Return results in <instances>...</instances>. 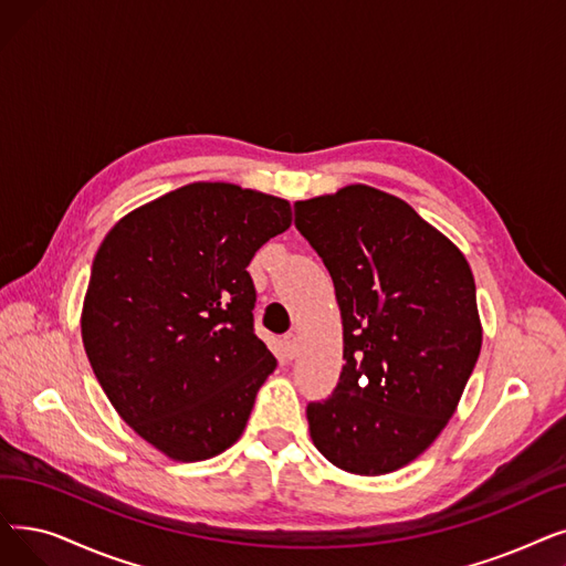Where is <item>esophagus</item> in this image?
Returning <instances> with one entry per match:
<instances>
[{"instance_id": "1", "label": "esophagus", "mask_w": 566, "mask_h": 566, "mask_svg": "<svg viewBox=\"0 0 566 566\" xmlns=\"http://www.w3.org/2000/svg\"><path fill=\"white\" fill-rule=\"evenodd\" d=\"M282 352H284V356L286 358H293L298 354V337L293 335V333H289V335H284L282 337Z\"/></svg>"}]
</instances>
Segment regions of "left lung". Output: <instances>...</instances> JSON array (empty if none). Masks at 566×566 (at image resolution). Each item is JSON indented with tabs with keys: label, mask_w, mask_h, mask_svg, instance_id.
I'll return each mask as SVG.
<instances>
[{
	"label": "left lung",
	"mask_w": 566,
	"mask_h": 566,
	"mask_svg": "<svg viewBox=\"0 0 566 566\" xmlns=\"http://www.w3.org/2000/svg\"><path fill=\"white\" fill-rule=\"evenodd\" d=\"M342 316L333 396L307 405L314 447L339 470L381 476L419 458L462 398L481 354L472 268L409 203L367 185L298 201Z\"/></svg>",
	"instance_id": "8db88e82"
}]
</instances>
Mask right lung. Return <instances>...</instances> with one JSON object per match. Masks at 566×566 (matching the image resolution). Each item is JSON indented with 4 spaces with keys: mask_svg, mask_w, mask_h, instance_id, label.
Wrapping results in <instances>:
<instances>
[{
    "mask_svg": "<svg viewBox=\"0 0 566 566\" xmlns=\"http://www.w3.org/2000/svg\"><path fill=\"white\" fill-rule=\"evenodd\" d=\"M289 227L277 196L191 182L122 217L96 252L85 354L122 421L170 460L214 458L248 426L277 365L248 265Z\"/></svg>",
    "mask_w": 566,
    "mask_h": 566,
    "instance_id": "right-lung-1",
    "label": "right lung"
}]
</instances>
